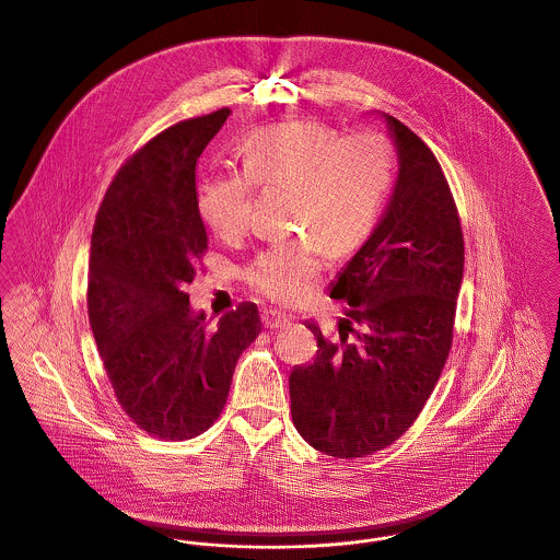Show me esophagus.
Returning <instances> with one entry per match:
<instances>
[{
	"label": "esophagus",
	"mask_w": 560,
	"mask_h": 560,
	"mask_svg": "<svg viewBox=\"0 0 560 560\" xmlns=\"http://www.w3.org/2000/svg\"><path fill=\"white\" fill-rule=\"evenodd\" d=\"M262 323H265V327H269V329H282V327L291 325V319L284 317V315H280V313L269 311V313L262 315Z\"/></svg>",
	"instance_id": "obj_1"
}]
</instances>
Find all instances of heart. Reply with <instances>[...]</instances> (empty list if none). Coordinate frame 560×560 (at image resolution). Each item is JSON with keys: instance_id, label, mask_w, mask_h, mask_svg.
Here are the masks:
<instances>
[{"instance_id": "obj_1", "label": "heart", "mask_w": 560, "mask_h": 560, "mask_svg": "<svg viewBox=\"0 0 560 560\" xmlns=\"http://www.w3.org/2000/svg\"><path fill=\"white\" fill-rule=\"evenodd\" d=\"M393 183V149L377 131H338L319 120H287L252 133L243 147V174L207 183L202 215L224 243L243 240L252 185L291 191L289 218L302 240L260 254L247 280L262 298L300 304L317 278L325 247L345 254L373 231Z\"/></svg>"}]
</instances>
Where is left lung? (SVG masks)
Instances as JSON below:
<instances>
[{
	"label": "left lung",
	"mask_w": 560,
	"mask_h": 560,
	"mask_svg": "<svg viewBox=\"0 0 560 560\" xmlns=\"http://www.w3.org/2000/svg\"><path fill=\"white\" fill-rule=\"evenodd\" d=\"M399 174L380 224L342 267L329 298L347 302L338 334L315 320L317 355L289 377L300 435L320 453H377L411 427L446 364L464 278V233L431 149L382 114Z\"/></svg>",
	"instance_id": "1"
}]
</instances>
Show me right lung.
I'll return each mask as SVG.
<instances>
[{
	"label": "right lung",
	"mask_w": 560,
	"mask_h": 560,
	"mask_svg": "<svg viewBox=\"0 0 560 560\" xmlns=\"http://www.w3.org/2000/svg\"><path fill=\"white\" fill-rule=\"evenodd\" d=\"M231 109L183 120L127 161L96 213L88 319L127 416L149 435L191 440L222 413L235 364L260 334L243 302L215 329L185 287L207 249L196 163Z\"/></svg>",
	"instance_id": "add662e5"
}]
</instances>
